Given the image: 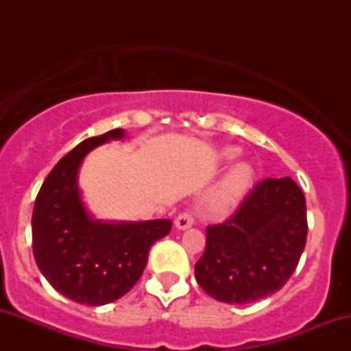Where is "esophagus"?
I'll return each instance as SVG.
<instances>
[{
    "instance_id": "1",
    "label": "esophagus",
    "mask_w": 351,
    "mask_h": 351,
    "mask_svg": "<svg viewBox=\"0 0 351 351\" xmlns=\"http://www.w3.org/2000/svg\"><path fill=\"white\" fill-rule=\"evenodd\" d=\"M193 223H195V217H193V213L191 211L181 213V215L176 216V219H175V226L178 228V229L191 228Z\"/></svg>"
}]
</instances>
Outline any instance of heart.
I'll return each instance as SVG.
<instances>
[{
	"label": "heart",
	"mask_w": 351,
	"mask_h": 351,
	"mask_svg": "<svg viewBox=\"0 0 351 351\" xmlns=\"http://www.w3.org/2000/svg\"><path fill=\"white\" fill-rule=\"evenodd\" d=\"M237 155L236 148H226L223 152V158L231 160ZM254 178V171L249 163H237L228 175L224 176L219 186L211 196V209L215 213H226L245 195L249 186H251Z\"/></svg>",
	"instance_id": "obj_1"
}]
</instances>
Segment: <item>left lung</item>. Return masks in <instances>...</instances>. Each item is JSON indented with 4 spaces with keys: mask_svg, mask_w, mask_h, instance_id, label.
<instances>
[{
    "mask_svg": "<svg viewBox=\"0 0 351 351\" xmlns=\"http://www.w3.org/2000/svg\"><path fill=\"white\" fill-rule=\"evenodd\" d=\"M305 196L292 178H265L224 223L206 228L195 276L208 295L251 304L280 291L307 243Z\"/></svg>",
    "mask_w": 351,
    "mask_h": 351,
    "instance_id": "8db88e82",
    "label": "left lung"
}]
</instances>
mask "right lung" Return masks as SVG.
<instances>
[{
  "instance_id": "add662e5",
  "label": "right lung",
  "mask_w": 351,
  "mask_h": 351,
  "mask_svg": "<svg viewBox=\"0 0 351 351\" xmlns=\"http://www.w3.org/2000/svg\"><path fill=\"white\" fill-rule=\"evenodd\" d=\"M122 128L90 136L59 160L44 180L33 211V252L39 271L59 293L87 305L125 295L142 277L150 247L171 231L170 219L102 223L84 208L77 175L87 153Z\"/></svg>"
}]
</instances>
